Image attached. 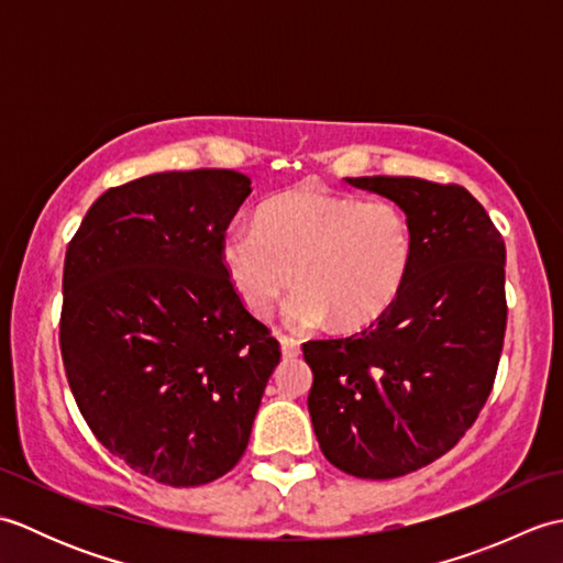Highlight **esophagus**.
Listing matches in <instances>:
<instances>
[{"mask_svg": "<svg viewBox=\"0 0 563 563\" xmlns=\"http://www.w3.org/2000/svg\"><path fill=\"white\" fill-rule=\"evenodd\" d=\"M280 351H283V357L285 361H292V357L300 355V343H297L295 339L290 336H280Z\"/></svg>", "mask_w": 563, "mask_h": 563, "instance_id": "obj_1", "label": "esophagus"}]
</instances>
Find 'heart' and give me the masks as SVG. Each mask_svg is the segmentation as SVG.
Returning a JSON list of instances; mask_svg holds the SVG:
<instances>
[{"mask_svg":"<svg viewBox=\"0 0 563 563\" xmlns=\"http://www.w3.org/2000/svg\"><path fill=\"white\" fill-rule=\"evenodd\" d=\"M220 261L232 288L263 317L297 283L285 305L295 331L363 327L397 300L413 261L406 212L389 200H363L297 188L263 202L256 224H230Z\"/></svg>","mask_w":563,"mask_h":563,"instance_id":"heart-1","label":"heart"}]
</instances>
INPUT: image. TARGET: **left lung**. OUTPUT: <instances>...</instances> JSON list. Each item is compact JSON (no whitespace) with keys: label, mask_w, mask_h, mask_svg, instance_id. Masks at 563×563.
I'll list each match as a JSON object with an SVG mask.
<instances>
[{"label":"left lung","mask_w":563,"mask_h":563,"mask_svg":"<svg viewBox=\"0 0 563 563\" xmlns=\"http://www.w3.org/2000/svg\"><path fill=\"white\" fill-rule=\"evenodd\" d=\"M406 212L413 261L365 331L302 345L309 416L324 457L394 479L457 445L492 394L506 333V244L482 202L413 176L345 178Z\"/></svg>","instance_id":"obj_1"}]
</instances>
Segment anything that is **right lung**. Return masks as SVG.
Instances as JSON below:
<instances>
[{
	"label": "right lung",
	"instance_id": "add662e5",
	"mask_svg": "<svg viewBox=\"0 0 563 563\" xmlns=\"http://www.w3.org/2000/svg\"><path fill=\"white\" fill-rule=\"evenodd\" d=\"M251 194L232 169L106 190L65 254L59 351L91 433L169 486L242 460L280 345L246 312L220 239Z\"/></svg>",
	"mask_w": 563,
	"mask_h": 563
}]
</instances>
